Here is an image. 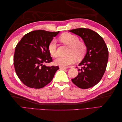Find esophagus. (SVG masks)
<instances>
[{
	"label": "esophagus",
	"instance_id": "34e87169",
	"mask_svg": "<svg viewBox=\"0 0 122 122\" xmlns=\"http://www.w3.org/2000/svg\"><path fill=\"white\" fill-rule=\"evenodd\" d=\"M60 69H68V67H64V66H60Z\"/></svg>",
	"mask_w": 122,
	"mask_h": 122
}]
</instances>
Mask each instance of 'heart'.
I'll use <instances>...</instances> for the list:
<instances>
[{"label":"heart","mask_w":122,"mask_h":122,"mask_svg":"<svg viewBox=\"0 0 122 122\" xmlns=\"http://www.w3.org/2000/svg\"><path fill=\"white\" fill-rule=\"evenodd\" d=\"M59 40L64 45L69 46L70 49L66 56H60L56 58L54 62L56 65L67 67L75 62V57L77 59H81L86 51V46L82 41L79 40L76 36L70 33H64L59 37ZM48 51L51 55L55 57L57 55V45L55 40H52L48 45Z\"/></svg>","instance_id":"b5f03b06"}]
</instances>
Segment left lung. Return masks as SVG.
<instances>
[{
  "label": "left lung",
  "instance_id": "obj_1",
  "mask_svg": "<svg viewBox=\"0 0 122 122\" xmlns=\"http://www.w3.org/2000/svg\"><path fill=\"white\" fill-rule=\"evenodd\" d=\"M80 36L86 46V53L78 69L77 76L72 79L81 89H86L97 84L104 75L108 59V51L102 37L93 30L80 28L69 30Z\"/></svg>",
  "mask_w": 122,
  "mask_h": 122
}]
</instances>
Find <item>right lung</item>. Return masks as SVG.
Returning a JSON list of instances; mask_svg holds the SVG:
<instances>
[{"label": "right lung", "mask_w": 122, "mask_h": 122, "mask_svg": "<svg viewBox=\"0 0 122 122\" xmlns=\"http://www.w3.org/2000/svg\"><path fill=\"white\" fill-rule=\"evenodd\" d=\"M60 31L35 30L25 35L16 46L14 64L17 76L26 86L40 89L53 79L58 66H46L52 59L48 45Z\"/></svg>", "instance_id": "1"}]
</instances>
